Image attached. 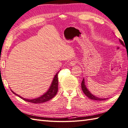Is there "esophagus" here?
<instances>
[{
    "mask_svg": "<svg viewBox=\"0 0 128 128\" xmlns=\"http://www.w3.org/2000/svg\"><path fill=\"white\" fill-rule=\"evenodd\" d=\"M77 61L75 60H72L70 62V65L71 66H75L76 64L77 63Z\"/></svg>",
    "mask_w": 128,
    "mask_h": 128,
    "instance_id": "obj_1",
    "label": "esophagus"
}]
</instances>
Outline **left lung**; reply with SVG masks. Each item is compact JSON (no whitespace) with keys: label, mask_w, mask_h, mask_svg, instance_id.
Listing matches in <instances>:
<instances>
[{"label":"left lung","mask_w":128,"mask_h":128,"mask_svg":"<svg viewBox=\"0 0 128 128\" xmlns=\"http://www.w3.org/2000/svg\"><path fill=\"white\" fill-rule=\"evenodd\" d=\"M119 42L121 43V44L123 45V46H124V44L123 43V42L121 40L119 39ZM81 88H82V90L83 91V92L87 97H88L89 98H90L91 100H107L108 99V98H99L98 97L95 96L94 95L92 94H91L90 92L88 90L86 86L85 85V80H84V78H83L82 82H81Z\"/></svg>","instance_id":"left-lung-1"}]
</instances>
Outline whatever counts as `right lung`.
Masks as SVG:
<instances>
[{
  "label": "right lung",
  "mask_w": 128,
  "mask_h": 128,
  "mask_svg": "<svg viewBox=\"0 0 128 128\" xmlns=\"http://www.w3.org/2000/svg\"><path fill=\"white\" fill-rule=\"evenodd\" d=\"M59 71L57 72L56 74L55 75V76H54L53 80L52 81V82L50 88L48 89V90H47V91L44 94H43L41 96H40L39 97H37V98H34L32 100L27 99L20 96V95L15 94V92H14L12 90L11 91H12V92L14 94H15V95H16V96L20 97L21 99L24 100H25V101H28V102H31L33 103H42L43 102L48 101L49 100L53 98L56 96L57 92H58V74Z\"/></svg>",
  "instance_id": "obj_1"
}]
</instances>
